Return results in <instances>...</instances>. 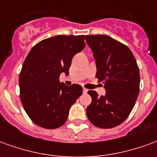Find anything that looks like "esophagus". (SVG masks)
<instances>
[{
    "instance_id": "34e87169",
    "label": "esophagus",
    "mask_w": 157,
    "mask_h": 157,
    "mask_svg": "<svg viewBox=\"0 0 157 157\" xmlns=\"http://www.w3.org/2000/svg\"><path fill=\"white\" fill-rule=\"evenodd\" d=\"M83 94H87V93H88V90H87V89H85V88H83Z\"/></svg>"
}]
</instances>
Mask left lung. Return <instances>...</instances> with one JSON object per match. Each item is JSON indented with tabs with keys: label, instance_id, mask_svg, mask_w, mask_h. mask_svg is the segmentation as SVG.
Returning a JSON list of instances; mask_svg holds the SVG:
<instances>
[{
	"label": "left lung",
	"instance_id": "left-lung-1",
	"mask_svg": "<svg viewBox=\"0 0 157 157\" xmlns=\"http://www.w3.org/2000/svg\"><path fill=\"white\" fill-rule=\"evenodd\" d=\"M85 39L95 59L96 78L105 85L106 94H88L92 102L86 109L88 119L103 129L123 123L136 104L140 91V72L130 48L105 35H87Z\"/></svg>",
	"mask_w": 157,
	"mask_h": 157
}]
</instances>
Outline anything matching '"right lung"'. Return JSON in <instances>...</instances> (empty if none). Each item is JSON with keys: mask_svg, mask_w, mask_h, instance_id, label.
Masks as SVG:
<instances>
[{"mask_svg": "<svg viewBox=\"0 0 157 157\" xmlns=\"http://www.w3.org/2000/svg\"><path fill=\"white\" fill-rule=\"evenodd\" d=\"M84 35H58L44 39L31 49L20 76V98L25 111L38 126L57 129L67 121L69 109L83 93L78 84L60 83L68 74L74 56L84 47Z\"/></svg>", "mask_w": 157, "mask_h": 157, "instance_id": "1", "label": "right lung"}]
</instances>
